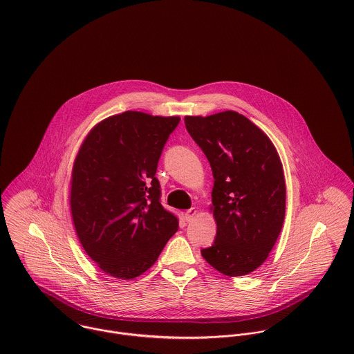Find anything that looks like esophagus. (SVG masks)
<instances>
[{
  "label": "esophagus",
  "mask_w": 354,
  "mask_h": 354,
  "mask_svg": "<svg viewBox=\"0 0 354 354\" xmlns=\"http://www.w3.org/2000/svg\"><path fill=\"white\" fill-rule=\"evenodd\" d=\"M198 215V209L194 207V208H191V209H188L185 214H184V216H185V219H187V222H191V221H194V218Z\"/></svg>",
  "instance_id": "obj_1"
}]
</instances>
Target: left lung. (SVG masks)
<instances>
[{
  "label": "left lung",
  "mask_w": 354,
  "mask_h": 354,
  "mask_svg": "<svg viewBox=\"0 0 354 354\" xmlns=\"http://www.w3.org/2000/svg\"><path fill=\"white\" fill-rule=\"evenodd\" d=\"M184 121L215 180L209 209L216 237L202 256L226 277L251 274L282 230L286 185L281 158L270 138L237 111L185 115Z\"/></svg>",
  "instance_id": "8db88e82"
}]
</instances>
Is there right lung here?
Returning <instances> with one entry per match:
<instances>
[{
  "label": "right lung",
  "instance_id": "obj_1",
  "mask_svg": "<svg viewBox=\"0 0 354 354\" xmlns=\"http://www.w3.org/2000/svg\"><path fill=\"white\" fill-rule=\"evenodd\" d=\"M180 117L128 110L91 128L73 162L69 204L77 239L102 271L135 279L178 230L159 203V156Z\"/></svg>",
  "mask_w": 354,
  "mask_h": 354
}]
</instances>
